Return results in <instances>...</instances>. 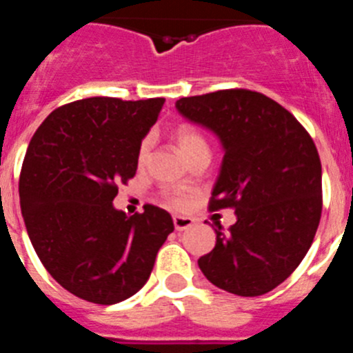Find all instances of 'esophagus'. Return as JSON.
Segmentation results:
<instances>
[{
  "label": "esophagus",
  "mask_w": 353,
  "mask_h": 353,
  "mask_svg": "<svg viewBox=\"0 0 353 353\" xmlns=\"http://www.w3.org/2000/svg\"><path fill=\"white\" fill-rule=\"evenodd\" d=\"M173 224H174V230H176V232H185V230H189V228L194 224V219H191V217H182V215H176V217H173Z\"/></svg>",
  "instance_id": "1"
}]
</instances>
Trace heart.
I'll use <instances>...</instances> for the list:
<instances>
[{"mask_svg":"<svg viewBox=\"0 0 353 353\" xmlns=\"http://www.w3.org/2000/svg\"><path fill=\"white\" fill-rule=\"evenodd\" d=\"M173 139L176 146H179L180 154L185 159H189V161H192L198 155H210L208 139L205 138V134L201 130L196 129L191 123H179V125L174 127ZM152 145H154V141H152L150 136L143 138L141 143H139L138 154H136L139 166H145L146 161H148ZM164 203L180 210V208L187 205V198L183 194H179V192H168V194H164Z\"/></svg>","mask_w":353,"mask_h":353,"instance_id":"heart-1","label":"heart"}]
</instances>
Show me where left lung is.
<instances>
[{"label": "left lung", "mask_w": 353, "mask_h": 353, "mask_svg": "<svg viewBox=\"0 0 353 353\" xmlns=\"http://www.w3.org/2000/svg\"><path fill=\"white\" fill-rule=\"evenodd\" d=\"M176 109L224 146L208 210L236 223L198 260L217 288L258 297L281 285L310 251L322 217V162L310 132L270 97L245 88L183 97Z\"/></svg>", "instance_id": "obj_1"}]
</instances>
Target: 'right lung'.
I'll return each instance as SVG.
<instances>
[{"instance_id":"add662e5","label":"right lung","mask_w":353,"mask_h":353,"mask_svg":"<svg viewBox=\"0 0 353 353\" xmlns=\"http://www.w3.org/2000/svg\"><path fill=\"white\" fill-rule=\"evenodd\" d=\"M164 102L81 99L54 109L28 146L19 176L28 235L48 272L83 301L132 297L174 230L171 215L154 205L132 217L113 207Z\"/></svg>"}]
</instances>
